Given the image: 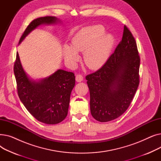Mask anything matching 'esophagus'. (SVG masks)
Masks as SVG:
<instances>
[{"label":"esophagus","instance_id":"1","mask_svg":"<svg viewBox=\"0 0 161 161\" xmlns=\"http://www.w3.org/2000/svg\"><path fill=\"white\" fill-rule=\"evenodd\" d=\"M83 80V76L81 74H77L75 76V81L77 82H81Z\"/></svg>","mask_w":161,"mask_h":161}]
</instances>
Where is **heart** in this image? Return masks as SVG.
<instances>
[{
    "instance_id": "1",
    "label": "heart",
    "mask_w": 161,
    "mask_h": 161,
    "mask_svg": "<svg viewBox=\"0 0 161 161\" xmlns=\"http://www.w3.org/2000/svg\"><path fill=\"white\" fill-rule=\"evenodd\" d=\"M104 32L101 25L80 30L72 39L71 46H64L66 63L70 66H75L80 58L78 53L84 52L83 61L89 69L97 70L102 67L108 61L114 44V36Z\"/></svg>"
}]
</instances>
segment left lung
<instances>
[{
    "instance_id": "obj_1",
    "label": "left lung",
    "mask_w": 161,
    "mask_h": 161,
    "mask_svg": "<svg viewBox=\"0 0 161 161\" xmlns=\"http://www.w3.org/2000/svg\"><path fill=\"white\" fill-rule=\"evenodd\" d=\"M140 57L132 33L125 25L122 40L98 70L86 76L92 116L112 121L128 109L139 85Z\"/></svg>"
}]
</instances>
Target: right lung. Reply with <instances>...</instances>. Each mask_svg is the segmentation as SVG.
I'll return each instance as SVG.
<instances>
[{"mask_svg":"<svg viewBox=\"0 0 161 161\" xmlns=\"http://www.w3.org/2000/svg\"><path fill=\"white\" fill-rule=\"evenodd\" d=\"M61 22L54 16L42 17L33 20L23 34L19 44L40 25H55ZM14 71L19 97L34 117L48 125L57 124L65 119L71 92L75 86L73 72L58 69L48 77L35 80L24 70L18 53Z\"/></svg>","mask_w":161,"mask_h":161,"instance_id":"obj_1","label":"right lung"}]
</instances>
